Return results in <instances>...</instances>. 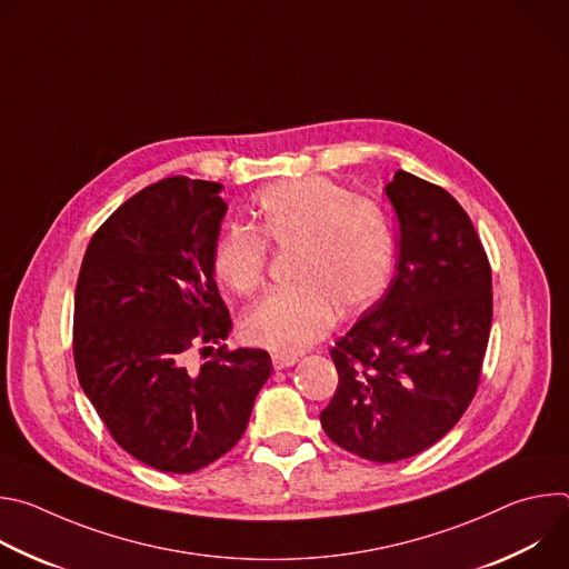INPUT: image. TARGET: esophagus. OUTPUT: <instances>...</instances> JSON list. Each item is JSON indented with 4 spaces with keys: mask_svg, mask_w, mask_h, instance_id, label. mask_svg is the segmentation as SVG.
<instances>
[{
    "mask_svg": "<svg viewBox=\"0 0 569 569\" xmlns=\"http://www.w3.org/2000/svg\"><path fill=\"white\" fill-rule=\"evenodd\" d=\"M297 356H279V353H274L272 356V367L274 369H288V367H292V365H297Z\"/></svg>",
    "mask_w": 569,
    "mask_h": 569,
    "instance_id": "34e87169",
    "label": "esophagus"
}]
</instances>
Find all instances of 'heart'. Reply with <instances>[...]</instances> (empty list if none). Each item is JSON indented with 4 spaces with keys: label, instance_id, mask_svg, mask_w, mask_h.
I'll list each match as a JSON object with an SVG mask.
<instances>
[{
    "label": "heart",
    "instance_id": "b5f03b06",
    "mask_svg": "<svg viewBox=\"0 0 569 569\" xmlns=\"http://www.w3.org/2000/svg\"><path fill=\"white\" fill-rule=\"evenodd\" d=\"M259 224L227 227L213 246V274L238 295L254 292L268 268V246L295 252L292 288L257 301L240 319L248 345L297 356L327 336L340 315L382 297L393 270L387 216L327 178L283 182L257 200Z\"/></svg>",
    "mask_w": 569,
    "mask_h": 569
}]
</instances>
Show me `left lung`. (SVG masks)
Returning a JSON list of instances; mask_svg holds the SVG:
<instances>
[{
  "label": "left lung",
  "mask_w": 569,
  "mask_h": 569,
  "mask_svg": "<svg viewBox=\"0 0 569 569\" xmlns=\"http://www.w3.org/2000/svg\"><path fill=\"white\" fill-rule=\"evenodd\" d=\"M398 272L336 342L340 382L319 415L340 448L378 463L415 457L470 405L493 321L491 266L461 204L396 171Z\"/></svg>",
  "instance_id": "1"
}]
</instances>
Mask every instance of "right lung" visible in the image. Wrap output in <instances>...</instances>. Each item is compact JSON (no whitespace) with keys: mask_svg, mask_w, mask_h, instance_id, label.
Segmentation results:
<instances>
[{"mask_svg":"<svg viewBox=\"0 0 569 569\" xmlns=\"http://www.w3.org/2000/svg\"><path fill=\"white\" fill-rule=\"evenodd\" d=\"M222 184L184 176L126 200L92 236L73 297L78 382L112 439L164 472H193L229 452L270 378L261 349L191 351L231 331L213 279Z\"/></svg>","mask_w":569,"mask_h":569,"instance_id":"1","label":"right lung"}]
</instances>
